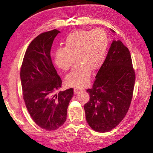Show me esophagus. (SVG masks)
Returning a JSON list of instances; mask_svg holds the SVG:
<instances>
[{"label": "esophagus", "instance_id": "esophagus-1", "mask_svg": "<svg viewBox=\"0 0 153 153\" xmlns=\"http://www.w3.org/2000/svg\"><path fill=\"white\" fill-rule=\"evenodd\" d=\"M82 91H83V89H81V88H78V87L74 88V94H77L78 93H79V92Z\"/></svg>", "mask_w": 153, "mask_h": 153}]
</instances>
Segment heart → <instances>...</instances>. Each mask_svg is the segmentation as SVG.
I'll list each match as a JSON object with an SVG mask.
<instances>
[{"label": "heart", "mask_w": 153, "mask_h": 153, "mask_svg": "<svg viewBox=\"0 0 153 153\" xmlns=\"http://www.w3.org/2000/svg\"><path fill=\"white\" fill-rule=\"evenodd\" d=\"M108 45V38L103 29L78 30L69 34L64 41V47L58 48L54 55L55 64L63 71L71 68L72 57H75L78 63L67 76V84L78 87L85 86L90 70L98 69L103 63Z\"/></svg>", "instance_id": "b5f03b06"}]
</instances>
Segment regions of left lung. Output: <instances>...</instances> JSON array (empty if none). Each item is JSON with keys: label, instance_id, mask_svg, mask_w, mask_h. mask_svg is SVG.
Returning <instances> with one entry per match:
<instances>
[{"label": "left lung", "instance_id": "1", "mask_svg": "<svg viewBox=\"0 0 153 153\" xmlns=\"http://www.w3.org/2000/svg\"><path fill=\"white\" fill-rule=\"evenodd\" d=\"M95 78L92 89L87 90L90 100L84 105L85 117L94 131L107 132L126 115L135 82L130 53L121 41H112Z\"/></svg>", "mask_w": 153, "mask_h": 153}]
</instances>
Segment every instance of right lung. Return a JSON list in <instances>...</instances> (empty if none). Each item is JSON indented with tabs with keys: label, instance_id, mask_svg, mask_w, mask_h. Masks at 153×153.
I'll return each mask as SVG.
<instances>
[{
	"label": "right lung",
	"instance_id": "obj_1",
	"mask_svg": "<svg viewBox=\"0 0 153 153\" xmlns=\"http://www.w3.org/2000/svg\"><path fill=\"white\" fill-rule=\"evenodd\" d=\"M54 29L36 37L27 48L20 69L23 98L35 123L46 130L58 129L66 120L73 89L59 91L61 78L50 55L53 40L60 33Z\"/></svg>",
	"mask_w": 153,
	"mask_h": 153
}]
</instances>
